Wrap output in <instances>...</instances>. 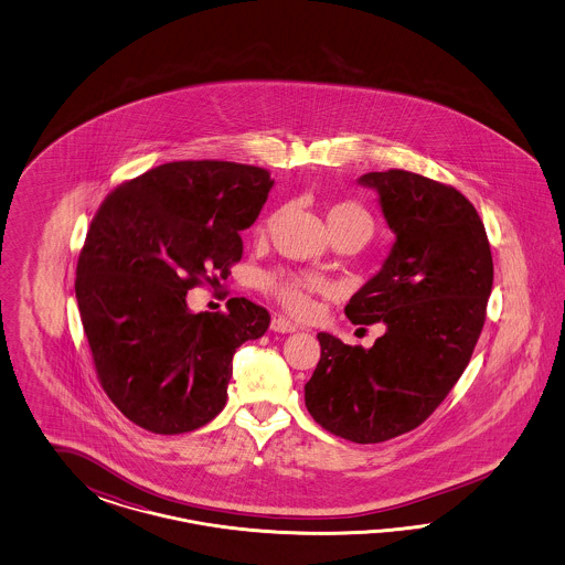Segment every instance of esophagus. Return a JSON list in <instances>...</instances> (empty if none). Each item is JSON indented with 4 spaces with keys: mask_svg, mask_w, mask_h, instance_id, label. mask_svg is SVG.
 Segmentation results:
<instances>
[{
    "mask_svg": "<svg viewBox=\"0 0 565 565\" xmlns=\"http://www.w3.org/2000/svg\"><path fill=\"white\" fill-rule=\"evenodd\" d=\"M271 329L277 331V333H291V331H296L298 326L290 321V319H286V317H274V321H271Z\"/></svg>",
    "mask_w": 565,
    "mask_h": 565,
    "instance_id": "1",
    "label": "esophagus"
}]
</instances>
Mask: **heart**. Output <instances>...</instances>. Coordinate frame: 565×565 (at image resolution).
I'll return each mask as SVG.
<instances>
[{"label":"heart","mask_w":565,"mask_h":565,"mask_svg":"<svg viewBox=\"0 0 565 565\" xmlns=\"http://www.w3.org/2000/svg\"><path fill=\"white\" fill-rule=\"evenodd\" d=\"M327 223L331 236L345 227L362 225L364 230L373 227V220L364 206L354 201H335L327 206ZM277 213L265 217L257 225L258 236H265L274 227ZM260 288L274 296L275 300L290 310L291 315H307L312 308V296L326 291V279L321 275L307 274V271H294V269H271L258 277Z\"/></svg>","instance_id":"b5f03b06"}]
</instances>
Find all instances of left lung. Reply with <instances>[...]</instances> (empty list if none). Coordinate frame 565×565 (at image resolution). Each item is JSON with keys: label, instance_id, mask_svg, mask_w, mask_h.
<instances>
[{"label": "left lung", "instance_id": "1", "mask_svg": "<svg viewBox=\"0 0 565 565\" xmlns=\"http://www.w3.org/2000/svg\"><path fill=\"white\" fill-rule=\"evenodd\" d=\"M359 182L379 192L395 244L345 315L387 329L371 350L319 333L305 402L329 433L381 444L423 425L462 376L484 326L493 257L460 190L406 170L371 171Z\"/></svg>", "mask_w": 565, "mask_h": 565}]
</instances>
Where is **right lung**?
Returning <instances> with one entry per match:
<instances>
[{"label":"right lung","instance_id":"obj_1","mask_svg":"<svg viewBox=\"0 0 565 565\" xmlns=\"http://www.w3.org/2000/svg\"><path fill=\"white\" fill-rule=\"evenodd\" d=\"M274 186L234 161H171L111 190L76 265V300L103 392L138 427L178 435L225 406L239 345L269 327L267 308L232 298L190 312L186 291L227 277Z\"/></svg>","mask_w":565,"mask_h":565}]
</instances>
